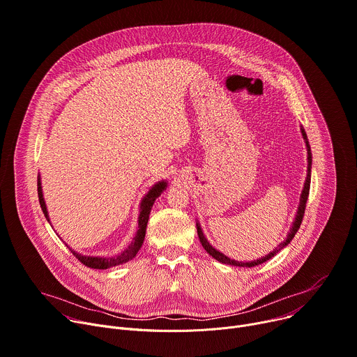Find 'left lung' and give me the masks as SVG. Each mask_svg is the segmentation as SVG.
Wrapping results in <instances>:
<instances>
[{
    "instance_id": "obj_1",
    "label": "left lung",
    "mask_w": 357,
    "mask_h": 357,
    "mask_svg": "<svg viewBox=\"0 0 357 357\" xmlns=\"http://www.w3.org/2000/svg\"><path fill=\"white\" fill-rule=\"evenodd\" d=\"M302 134H303V137H305V139H306V134H305L303 129H302ZM306 145H307V151H309V156H307V159H309L307 176H306L305 188H303L302 197H301V204H299V208H298V215H296V218H295L294 226H291V228H290V232H289V235H287L286 241H284V242H282V243H280L275 250H272V252H271V253H268L266 256H264V257H261V259H257V261H253V262H238V261H234V259L226 257L223 253H220V252H218L215 248H212V246L209 245V242L206 241V238L204 236L202 229H201V226L197 223L198 236H199V241H201V243H202L204 249H205V250H206L212 257H215L216 261H219V262H222V264H225V265H232V266H239V268H252V266H257V265H261V264H264V262L269 261V259H272V257H273V256H275L280 249H283L284 246H287V243H290V241L294 239V236L296 235V232L299 231L301 225H302L303 215H305V209H306V202H307V197H309V189H310V165H312V159H310V146H309V144H307V139H306Z\"/></svg>"
}]
</instances>
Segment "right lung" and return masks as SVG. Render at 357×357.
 Returning <instances> with one entry per match:
<instances>
[{
  "mask_svg": "<svg viewBox=\"0 0 357 357\" xmlns=\"http://www.w3.org/2000/svg\"><path fill=\"white\" fill-rule=\"evenodd\" d=\"M167 183L165 182H159L156 183L149 192L148 195L144 198L142 204H141V213H139V226H138V232H137V236L134 238L132 243L129 245L121 255L118 256H114V257H89V256H82L74 250L73 255L78 259V261L91 268V269H108V268H112V266H118V265H122L128 261H131V259L138 253V250L141 249L142 243H144V239H145V232H146V223H148V219H149V212H151V208L155 202V199L160 195V192L165 189ZM38 199H40V205H41V209L45 215V218L48 219V212H47V208H45V202H44V198H43V190H41V182L38 181ZM50 222V219H48Z\"/></svg>",
  "mask_w": 357,
  "mask_h": 357,
  "instance_id": "obj_1",
  "label": "right lung"
}]
</instances>
